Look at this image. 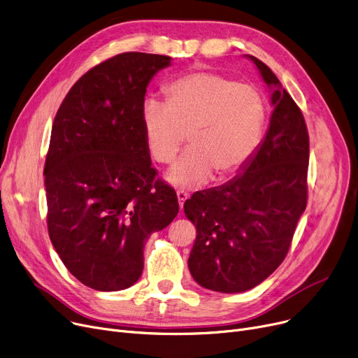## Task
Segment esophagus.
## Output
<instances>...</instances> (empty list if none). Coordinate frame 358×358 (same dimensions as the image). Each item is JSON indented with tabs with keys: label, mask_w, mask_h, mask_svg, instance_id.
<instances>
[{
	"label": "esophagus",
	"mask_w": 358,
	"mask_h": 358,
	"mask_svg": "<svg viewBox=\"0 0 358 358\" xmlns=\"http://www.w3.org/2000/svg\"><path fill=\"white\" fill-rule=\"evenodd\" d=\"M178 201H179V207L182 208L183 207V203H185V201L189 198V195L186 194V191H183V189H178Z\"/></svg>",
	"instance_id": "34e87169"
}]
</instances>
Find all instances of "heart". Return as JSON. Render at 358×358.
Wrapping results in <instances>:
<instances>
[{"label": "heart", "mask_w": 358, "mask_h": 358, "mask_svg": "<svg viewBox=\"0 0 358 358\" xmlns=\"http://www.w3.org/2000/svg\"><path fill=\"white\" fill-rule=\"evenodd\" d=\"M266 122L262 93L214 71L186 74L166 87V105L151 100L143 110L152 160L170 163L189 137L191 148L170 167L167 179L194 186L215 175L227 180L250 163Z\"/></svg>", "instance_id": "heart-1"}]
</instances>
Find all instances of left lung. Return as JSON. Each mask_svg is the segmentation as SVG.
<instances>
[{"label":"left lung","mask_w":358,"mask_h":358,"mask_svg":"<svg viewBox=\"0 0 358 358\" xmlns=\"http://www.w3.org/2000/svg\"><path fill=\"white\" fill-rule=\"evenodd\" d=\"M249 58L272 87L274 112L265 138L242 173L195 192L183 206L196 227L191 274L220 293L250 290L281 265L308 203L309 134L303 113L269 66Z\"/></svg>","instance_id":"left-lung-1"}]
</instances>
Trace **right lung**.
Returning a JSON list of instances; mask_svg holds the SVG:
<instances>
[{
    "label": "right lung",
    "mask_w": 358,
    "mask_h": 358,
    "mask_svg": "<svg viewBox=\"0 0 358 358\" xmlns=\"http://www.w3.org/2000/svg\"><path fill=\"white\" fill-rule=\"evenodd\" d=\"M170 57L124 52L81 76L57 112L45 160L48 233L66 269L99 292L138 281L144 246L179 213L143 125L150 80Z\"/></svg>",
    "instance_id": "add662e5"
}]
</instances>
